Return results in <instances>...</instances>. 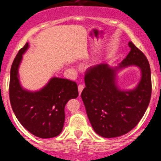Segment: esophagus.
Wrapping results in <instances>:
<instances>
[{
    "label": "esophagus",
    "mask_w": 161,
    "mask_h": 161,
    "mask_svg": "<svg viewBox=\"0 0 161 161\" xmlns=\"http://www.w3.org/2000/svg\"><path fill=\"white\" fill-rule=\"evenodd\" d=\"M78 89H79V93H81V92H82V91L83 90L84 86L82 85V84H79V85L78 86Z\"/></svg>",
    "instance_id": "obj_1"
}]
</instances>
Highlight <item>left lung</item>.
Masks as SVG:
<instances>
[{
    "mask_svg": "<svg viewBox=\"0 0 161 161\" xmlns=\"http://www.w3.org/2000/svg\"><path fill=\"white\" fill-rule=\"evenodd\" d=\"M129 46L131 50L118 67L100 64L86 73V87L81 97L92 129L102 137H118L130 131L137 125L150 103V64L132 42H129ZM129 66L141 69V81L132 90H120L116 85V73Z\"/></svg>",
    "mask_w": 161,
    "mask_h": 161,
    "instance_id": "obj_1",
    "label": "left lung"
}]
</instances>
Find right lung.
I'll list each match as a JSON object with an SVG mask.
<instances>
[{
  "label": "right lung",
  "instance_id": "right-lung-1",
  "mask_svg": "<svg viewBox=\"0 0 161 161\" xmlns=\"http://www.w3.org/2000/svg\"><path fill=\"white\" fill-rule=\"evenodd\" d=\"M29 43L20 49L12 63L9 97L13 111L22 125L39 138L58 136L64 126V107L70 99L79 96L77 84L61 78L53 77L41 90L35 92L22 88L19 68Z\"/></svg>",
  "mask_w": 161,
  "mask_h": 161
}]
</instances>
